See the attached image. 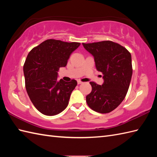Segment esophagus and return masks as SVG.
Segmentation results:
<instances>
[{"instance_id": "34e87169", "label": "esophagus", "mask_w": 157, "mask_h": 157, "mask_svg": "<svg viewBox=\"0 0 157 157\" xmlns=\"http://www.w3.org/2000/svg\"><path fill=\"white\" fill-rule=\"evenodd\" d=\"M78 84H82V82L80 80H78Z\"/></svg>"}]
</instances>
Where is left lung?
<instances>
[{
  "label": "left lung",
  "instance_id": "8db88e82",
  "mask_svg": "<svg viewBox=\"0 0 157 157\" xmlns=\"http://www.w3.org/2000/svg\"><path fill=\"white\" fill-rule=\"evenodd\" d=\"M82 44L94 56L96 69L102 73L104 79L102 86L90 82L92 92L86 96L87 104L100 113L111 112L124 100L129 89L132 76L131 54L112 41Z\"/></svg>",
  "mask_w": 157,
  "mask_h": 157
}]
</instances>
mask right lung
<instances>
[{
	"label": "right lung",
	"mask_w": 157,
	"mask_h": 157,
	"mask_svg": "<svg viewBox=\"0 0 157 157\" xmlns=\"http://www.w3.org/2000/svg\"><path fill=\"white\" fill-rule=\"evenodd\" d=\"M80 43L49 39L29 52L23 65L25 88L33 105L42 114L53 116L66 109L77 82L59 81L60 67L67 65Z\"/></svg>",
	"instance_id": "right-lung-1"
}]
</instances>
